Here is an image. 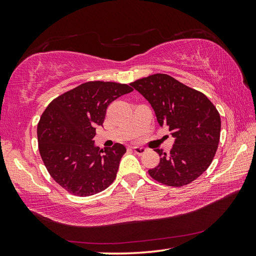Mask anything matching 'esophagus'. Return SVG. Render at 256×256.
Masks as SVG:
<instances>
[{
	"mask_svg": "<svg viewBox=\"0 0 256 256\" xmlns=\"http://www.w3.org/2000/svg\"><path fill=\"white\" fill-rule=\"evenodd\" d=\"M132 150H134V153L138 154V155H143V154H145V152H146V150L143 148H133Z\"/></svg>",
	"mask_w": 256,
	"mask_h": 256,
	"instance_id": "34e87169",
	"label": "esophagus"
}]
</instances>
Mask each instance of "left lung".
Wrapping results in <instances>:
<instances>
[{
    "label": "left lung",
    "instance_id": "8db88e82",
    "mask_svg": "<svg viewBox=\"0 0 256 256\" xmlns=\"http://www.w3.org/2000/svg\"><path fill=\"white\" fill-rule=\"evenodd\" d=\"M154 108L160 126L175 138L170 154L156 150L160 164L148 170L162 184L182 187L206 170L218 150L220 114L202 92L165 74H155L131 84Z\"/></svg>",
    "mask_w": 256,
    "mask_h": 256
}]
</instances>
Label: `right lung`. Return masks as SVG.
Instances as JSON below:
<instances>
[{
	"label": "right lung",
	"instance_id": "right-lung-1",
	"mask_svg": "<svg viewBox=\"0 0 256 256\" xmlns=\"http://www.w3.org/2000/svg\"><path fill=\"white\" fill-rule=\"evenodd\" d=\"M131 91L128 84L89 81L57 96L42 112L38 150L52 178L68 192L88 197L114 182L126 148L118 143L96 148V126L103 124L108 104Z\"/></svg>",
	"mask_w": 256,
	"mask_h": 256
}]
</instances>
